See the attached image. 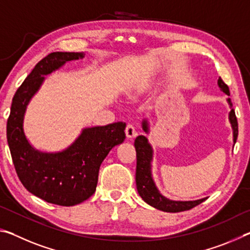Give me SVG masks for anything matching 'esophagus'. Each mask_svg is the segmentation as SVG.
<instances>
[{"instance_id": "esophagus-1", "label": "esophagus", "mask_w": 250, "mask_h": 250, "mask_svg": "<svg viewBox=\"0 0 250 250\" xmlns=\"http://www.w3.org/2000/svg\"><path fill=\"white\" fill-rule=\"evenodd\" d=\"M137 130L133 126V125H128L125 126V135L128 139H132L134 137H137Z\"/></svg>"}]
</instances>
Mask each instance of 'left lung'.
<instances>
[{
  "label": "left lung",
  "mask_w": 250,
  "mask_h": 250,
  "mask_svg": "<svg viewBox=\"0 0 250 250\" xmlns=\"http://www.w3.org/2000/svg\"><path fill=\"white\" fill-rule=\"evenodd\" d=\"M218 87L221 88L223 92H225L227 96H229V89L227 84L223 82L221 78L217 80ZM227 103L230 107L228 119L231 125L232 129V141L236 143L237 135H238V124H237V118L235 115L234 109L230 98H227ZM142 129L146 133H149V124L147 120L142 121ZM135 151H137V171H135V183H137V189L139 195L142 197V200L147 204L153 206L154 208H158L163 211H168V213H177V211H183L191 209L196 205L201 204L204 202L207 197L201 198L196 201H172L168 200L156 188V185L152 177V159H153V149L149 143L145 135H139L134 140Z\"/></svg>",
  "instance_id": "obj_1"
}]
</instances>
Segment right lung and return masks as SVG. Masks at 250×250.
I'll list each match as a JSON object with an SVG mask.
<instances>
[{"instance_id":"obj_1","label":"right lung","mask_w":250,"mask_h":250,"mask_svg":"<svg viewBox=\"0 0 250 250\" xmlns=\"http://www.w3.org/2000/svg\"><path fill=\"white\" fill-rule=\"evenodd\" d=\"M83 57L84 53L55 52L37 62L15 92L6 125L12 160L24 188L42 200L62 206L77 205L95 193L101 163L125 139V122L84 128L68 147L59 152L36 150L26 139L25 112L45 76Z\"/></svg>"}]
</instances>
